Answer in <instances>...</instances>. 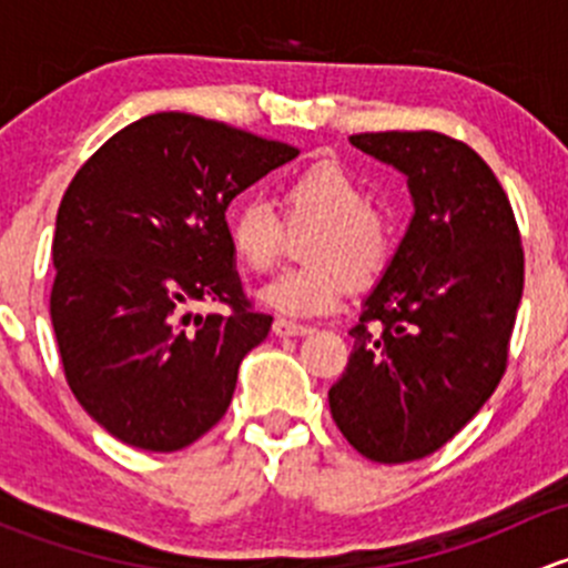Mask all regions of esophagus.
Listing matches in <instances>:
<instances>
[{"label": "esophagus", "instance_id": "esophagus-1", "mask_svg": "<svg viewBox=\"0 0 568 568\" xmlns=\"http://www.w3.org/2000/svg\"><path fill=\"white\" fill-rule=\"evenodd\" d=\"M272 332L277 337H300V335H311V326L305 324H294V321H285V318H277L272 324Z\"/></svg>", "mask_w": 568, "mask_h": 568}]
</instances>
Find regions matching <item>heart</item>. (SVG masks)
I'll return each mask as SVG.
<instances>
[{"instance_id":"b5f03b06","label":"heart","mask_w":568,"mask_h":568,"mask_svg":"<svg viewBox=\"0 0 568 568\" xmlns=\"http://www.w3.org/2000/svg\"><path fill=\"white\" fill-rule=\"evenodd\" d=\"M285 225L304 233L300 268L268 280L257 300L280 316L313 318L337 311L348 288L365 291L390 263V227L371 209L363 183L337 164H316L283 189ZM233 255L252 272H268L285 250V227L272 205L247 200L227 225Z\"/></svg>"}]
</instances>
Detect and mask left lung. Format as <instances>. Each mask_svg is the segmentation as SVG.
I'll use <instances>...</instances> for the list:
<instances>
[{"mask_svg": "<svg viewBox=\"0 0 568 568\" xmlns=\"http://www.w3.org/2000/svg\"><path fill=\"white\" fill-rule=\"evenodd\" d=\"M406 175L415 214L363 305L332 420L365 459H423L500 385L525 285L508 194L469 145L437 131L354 134Z\"/></svg>", "mask_w": 568, "mask_h": 568, "instance_id": "8db88e82", "label": "left lung"}]
</instances>
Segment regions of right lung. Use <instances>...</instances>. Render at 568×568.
I'll return each instance as SVG.
<instances>
[{"mask_svg": "<svg viewBox=\"0 0 568 568\" xmlns=\"http://www.w3.org/2000/svg\"><path fill=\"white\" fill-rule=\"evenodd\" d=\"M294 156V145L220 120L156 112L73 175L51 247V324L68 387L120 443L173 454L227 412L272 316L244 296L225 211ZM194 301L232 313L192 327Z\"/></svg>", "mask_w": 568, "mask_h": 568, "instance_id": "add662e5", "label": "right lung"}]
</instances>
